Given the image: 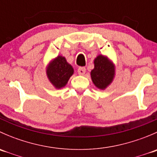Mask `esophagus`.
<instances>
[{
	"label": "esophagus",
	"instance_id": "esophagus-1",
	"mask_svg": "<svg viewBox=\"0 0 157 157\" xmlns=\"http://www.w3.org/2000/svg\"><path fill=\"white\" fill-rule=\"evenodd\" d=\"M77 72H78V74L80 75H83L85 74V72H86V68L84 67H80L78 70H77Z\"/></svg>",
	"mask_w": 157,
	"mask_h": 157
}]
</instances>
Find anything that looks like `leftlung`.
Returning a JSON list of instances; mask_svg holds the SVG:
<instances>
[{
	"instance_id": "obj_1",
	"label": "left lung",
	"mask_w": 157,
	"mask_h": 157,
	"mask_svg": "<svg viewBox=\"0 0 157 157\" xmlns=\"http://www.w3.org/2000/svg\"><path fill=\"white\" fill-rule=\"evenodd\" d=\"M115 76L113 64L103 55H99L94 60V69L91 71V78L95 86L104 90L112 83Z\"/></svg>"
}]
</instances>
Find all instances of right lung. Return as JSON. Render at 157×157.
Returning <instances> with one entry per match:
<instances>
[{
	"label": "right lung",
	"instance_id": "add662e5",
	"mask_svg": "<svg viewBox=\"0 0 157 157\" xmlns=\"http://www.w3.org/2000/svg\"><path fill=\"white\" fill-rule=\"evenodd\" d=\"M46 73L49 80L55 87L61 89L67 84L70 77L74 74V69L67 62L64 57L58 56L50 63Z\"/></svg>",
	"mask_w": 157,
	"mask_h": 157
}]
</instances>
